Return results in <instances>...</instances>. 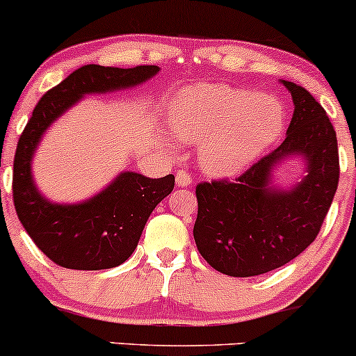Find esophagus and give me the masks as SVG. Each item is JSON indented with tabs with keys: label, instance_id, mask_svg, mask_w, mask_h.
<instances>
[{
	"label": "esophagus",
	"instance_id": "34e87169",
	"mask_svg": "<svg viewBox=\"0 0 356 356\" xmlns=\"http://www.w3.org/2000/svg\"><path fill=\"white\" fill-rule=\"evenodd\" d=\"M175 184H177V187H191L192 177L186 172V170H179V172L175 174Z\"/></svg>",
	"mask_w": 356,
	"mask_h": 356
}]
</instances>
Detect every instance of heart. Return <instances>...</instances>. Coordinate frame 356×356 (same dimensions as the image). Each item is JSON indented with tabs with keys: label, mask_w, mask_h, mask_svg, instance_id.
Instances as JSON below:
<instances>
[{
	"label": "heart",
	"mask_w": 356,
	"mask_h": 356,
	"mask_svg": "<svg viewBox=\"0 0 356 356\" xmlns=\"http://www.w3.org/2000/svg\"><path fill=\"white\" fill-rule=\"evenodd\" d=\"M284 108L271 95L222 83L179 90L169 125L186 144H201L199 165L212 177H234L276 144L284 130Z\"/></svg>",
	"instance_id": "heart-1"
}]
</instances>
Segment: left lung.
Returning a JSON list of instances; mask_svg holds the SVG:
<instances>
[{
  "label": "left lung",
  "mask_w": 356,
  "mask_h": 356,
  "mask_svg": "<svg viewBox=\"0 0 356 356\" xmlns=\"http://www.w3.org/2000/svg\"><path fill=\"white\" fill-rule=\"evenodd\" d=\"M280 81L295 105L283 144L234 182L195 187V244L227 276L264 275L301 254L320 232L338 187L337 132L325 108L306 88ZM291 158L304 161V175L291 186H277L275 170Z\"/></svg>",
  "instance_id": "left-lung-1"
}]
</instances>
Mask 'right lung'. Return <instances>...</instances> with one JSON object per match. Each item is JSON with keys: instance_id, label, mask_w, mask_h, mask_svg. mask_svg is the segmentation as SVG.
<instances>
[{"instance_id": "right-lung-1", "label": "right lung", "mask_w": 356, "mask_h": 356, "mask_svg": "<svg viewBox=\"0 0 356 356\" xmlns=\"http://www.w3.org/2000/svg\"><path fill=\"white\" fill-rule=\"evenodd\" d=\"M155 65L112 68L85 65L42 97L24 127L13 164V199L35 244L53 263L68 269L115 268L136 251L147 219L174 189V175L150 179L124 170L92 197L53 202L36 186L33 157L47 130L87 95L129 90L159 73Z\"/></svg>"}]
</instances>
